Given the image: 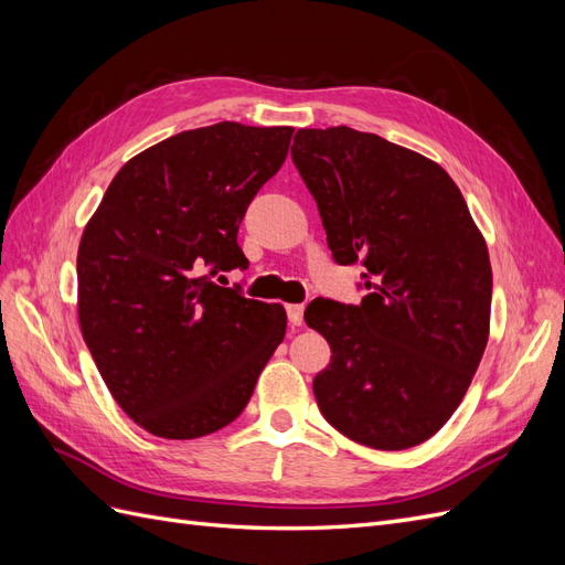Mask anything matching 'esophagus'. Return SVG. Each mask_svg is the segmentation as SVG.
<instances>
[{
    "label": "esophagus",
    "mask_w": 565,
    "mask_h": 565,
    "mask_svg": "<svg viewBox=\"0 0 565 565\" xmlns=\"http://www.w3.org/2000/svg\"><path fill=\"white\" fill-rule=\"evenodd\" d=\"M287 318L292 324H301L303 322V303H287Z\"/></svg>",
    "instance_id": "34e87169"
}]
</instances>
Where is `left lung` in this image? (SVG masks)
<instances>
[{"label": "left lung", "mask_w": 565, "mask_h": 565, "mask_svg": "<svg viewBox=\"0 0 565 565\" xmlns=\"http://www.w3.org/2000/svg\"><path fill=\"white\" fill-rule=\"evenodd\" d=\"M292 160L334 262L367 268L361 303L318 297L303 311L332 351L313 380L320 413L363 446H419L452 417L488 344L486 237L446 169L377 134L299 129Z\"/></svg>", "instance_id": "obj_1"}]
</instances>
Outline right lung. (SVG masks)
Returning <instances> with one entry per match:
<instances>
[{
	"instance_id": "obj_1",
	"label": "right lung",
	"mask_w": 565,
	"mask_h": 565,
	"mask_svg": "<svg viewBox=\"0 0 565 565\" xmlns=\"http://www.w3.org/2000/svg\"><path fill=\"white\" fill-rule=\"evenodd\" d=\"M292 127L218 122L119 169L77 249V318L115 403L152 436L200 438L243 413L285 337L280 303L214 285L247 268L237 226Z\"/></svg>"
}]
</instances>
